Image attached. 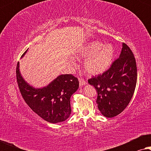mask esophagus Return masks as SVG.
<instances>
[{"mask_svg": "<svg viewBox=\"0 0 151 151\" xmlns=\"http://www.w3.org/2000/svg\"><path fill=\"white\" fill-rule=\"evenodd\" d=\"M79 82H80V86L85 85V84H86V82L85 81V80H84V78H79Z\"/></svg>", "mask_w": 151, "mask_h": 151, "instance_id": "obj_1", "label": "esophagus"}]
</instances>
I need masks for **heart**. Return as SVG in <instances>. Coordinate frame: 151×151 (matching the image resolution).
I'll return each instance as SVG.
<instances>
[{"mask_svg": "<svg viewBox=\"0 0 151 151\" xmlns=\"http://www.w3.org/2000/svg\"><path fill=\"white\" fill-rule=\"evenodd\" d=\"M114 49L111 45H103L98 41L86 44L79 52L80 57H87L84 63V68L88 73L95 75L104 72L112 63Z\"/></svg>", "mask_w": 151, "mask_h": 151, "instance_id": "obj_1", "label": "heart"}]
</instances>
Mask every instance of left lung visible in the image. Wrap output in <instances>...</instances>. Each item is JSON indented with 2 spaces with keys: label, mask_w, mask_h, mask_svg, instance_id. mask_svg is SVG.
<instances>
[{
  "label": "left lung",
  "mask_w": 151,
  "mask_h": 151,
  "mask_svg": "<svg viewBox=\"0 0 151 151\" xmlns=\"http://www.w3.org/2000/svg\"><path fill=\"white\" fill-rule=\"evenodd\" d=\"M137 78L135 58L129 47L123 42L119 57L111 67L88 80L97 91L96 102L104 116L113 117L124 110L134 94Z\"/></svg>",
  "instance_id": "obj_1"
}]
</instances>
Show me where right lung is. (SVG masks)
I'll return each instance as SVG.
<instances>
[{
    "label": "right lung",
    "instance_id": "add662e5",
    "mask_svg": "<svg viewBox=\"0 0 151 151\" xmlns=\"http://www.w3.org/2000/svg\"><path fill=\"white\" fill-rule=\"evenodd\" d=\"M16 72L20 93L26 104L36 114L47 122L55 124L65 121L70 116V98L79 87L77 78L72 74L60 75L46 87L35 88L22 78L19 63Z\"/></svg>",
    "mask_w": 151,
    "mask_h": 151
}]
</instances>
